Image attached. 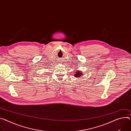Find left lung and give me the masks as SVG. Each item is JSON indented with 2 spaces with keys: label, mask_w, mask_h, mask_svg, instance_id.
Wrapping results in <instances>:
<instances>
[{
  "label": "left lung",
  "mask_w": 131,
  "mask_h": 131,
  "mask_svg": "<svg viewBox=\"0 0 131 131\" xmlns=\"http://www.w3.org/2000/svg\"><path fill=\"white\" fill-rule=\"evenodd\" d=\"M75 76H76V77H80L81 76V73H80L79 71H77V72L76 73V74H75Z\"/></svg>",
  "instance_id": "obj_1"
}]
</instances>
